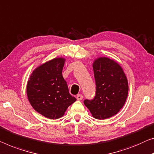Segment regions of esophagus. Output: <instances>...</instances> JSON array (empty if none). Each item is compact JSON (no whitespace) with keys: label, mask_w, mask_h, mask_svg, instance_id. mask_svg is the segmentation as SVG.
<instances>
[{"label":"esophagus","mask_w":154,"mask_h":154,"mask_svg":"<svg viewBox=\"0 0 154 154\" xmlns=\"http://www.w3.org/2000/svg\"><path fill=\"white\" fill-rule=\"evenodd\" d=\"M77 100H82L83 99V95H81V94H79V95H77Z\"/></svg>","instance_id":"obj_1"}]
</instances>
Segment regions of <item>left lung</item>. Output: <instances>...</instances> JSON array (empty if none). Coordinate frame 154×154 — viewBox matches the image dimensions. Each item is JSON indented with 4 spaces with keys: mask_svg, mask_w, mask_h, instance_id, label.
Returning <instances> with one entry per match:
<instances>
[{
    "mask_svg": "<svg viewBox=\"0 0 154 154\" xmlns=\"http://www.w3.org/2000/svg\"><path fill=\"white\" fill-rule=\"evenodd\" d=\"M96 94L93 100L84 103L93 118H111L120 111L128 96L127 77L120 64L107 57H99L93 63Z\"/></svg>",
    "mask_w": 154,
    "mask_h": 154,
    "instance_id": "1",
    "label": "left lung"
}]
</instances>
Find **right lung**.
Returning a JSON list of instances; mask_svg holds the SVG:
<instances>
[{
    "mask_svg": "<svg viewBox=\"0 0 154 154\" xmlns=\"http://www.w3.org/2000/svg\"><path fill=\"white\" fill-rule=\"evenodd\" d=\"M66 59L54 58L38 66L27 84V95L36 112L49 119L62 117L68 107L76 101L69 93L62 76Z\"/></svg>",
    "mask_w": 154,
    "mask_h": 154,
    "instance_id": "right-lung-1",
    "label": "right lung"
}]
</instances>
